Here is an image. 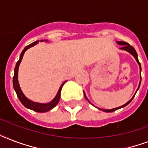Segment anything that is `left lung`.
Returning <instances> with one entry per match:
<instances>
[{"instance_id":"obj_1","label":"left lung","mask_w":148,"mask_h":148,"mask_svg":"<svg viewBox=\"0 0 148 148\" xmlns=\"http://www.w3.org/2000/svg\"><path fill=\"white\" fill-rule=\"evenodd\" d=\"M117 44H118V45H122V47H121V49L128 51L129 53H131V54H132V55L134 57V58H135L136 60H137V62H138V64H139V67H140V72H141V66H140V63L139 62V60H138V53H137V52H136L135 49H134V48L132 46H131V45H129L128 43L124 42V41H117ZM140 81H141V75H140ZM140 84H139V87H140ZM139 87H138V90L139 89ZM84 97H85V98L88 101V99L87 98V97L85 96V94H84ZM133 98H134V97H133ZM133 98H131V100H130V101L127 102V103H126L125 104H124V105L121 106V107H118V108H114V109H110V110H103V109H100V108H99V109H100V110H103V111H104V112H113V111H114V110H118V109H120V108H124V107H125V106L127 105V104H128V103H130V102H131L132 100H133ZM89 102H90V101H89Z\"/></svg>"}]
</instances>
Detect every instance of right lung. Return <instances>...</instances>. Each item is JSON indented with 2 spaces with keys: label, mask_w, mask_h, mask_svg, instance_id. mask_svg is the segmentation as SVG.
<instances>
[{
  "label": "right lung",
  "mask_w": 148,
  "mask_h": 148,
  "mask_svg": "<svg viewBox=\"0 0 148 148\" xmlns=\"http://www.w3.org/2000/svg\"><path fill=\"white\" fill-rule=\"evenodd\" d=\"M38 41H36V42H34L31 45H27V47H24V49L23 50V51L21 53V56H20V59L19 60L17 61V64H16V66H15L14 68V77H13V85H14V88L15 91L17 93V95L18 98H19L20 101L21 102L22 104L26 107L27 108H29L31 110H33L36 112H47L48 110H51L52 108H53L55 107L57 104L58 103L59 101H60V91H61V89H62L63 85L64 84V83L66 81H64V83L61 84V86L59 88V90H58V94L56 95V97H54L53 101L50 102V103H37V102H33V101H30L29 99L27 98L23 94V92L21 90L20 88L19 84H18V80H17V75H18V67H19V65L21 62L22 58H23V56H24V53L27 50L31 47L34 45H35Z\"/></svg>",
  "instance_id": "obj_1"
}]
</instances>
